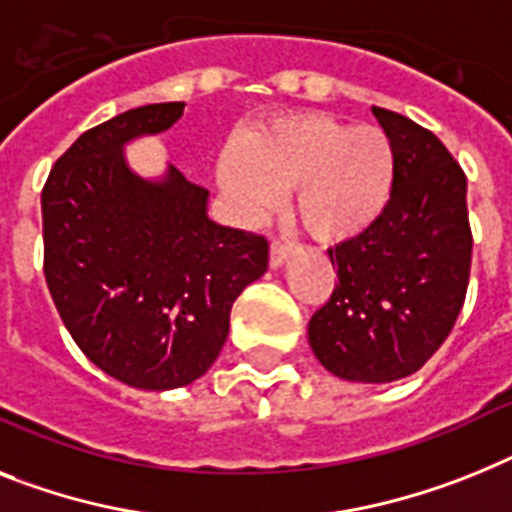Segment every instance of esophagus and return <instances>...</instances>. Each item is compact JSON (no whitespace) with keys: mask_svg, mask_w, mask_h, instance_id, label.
<instances>
[{"mask_svg":"<svg viewBox=\"0 0 512 512\" xmlns=\"http://www.w3.org/2000/svg\"><path fill=\"white\" fill-rule=\"evenodd\" d=\"M291 249H294V244H291V242H283V239H273V242H270V265H273V268L283 265V260L291 255Z\"/></svg>","mask_w":512,"mask_h":512,"instance_id":"34e87169","label":"esophagus"}]
</instances>
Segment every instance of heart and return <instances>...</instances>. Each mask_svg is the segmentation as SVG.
<instances>
[{
  "label": "heart",
  "mask_w": 512,
  "mask_h": 512,
  "mask_svg": "<svg viewBox=\"0 0 512 512\" xmlns=\"http://www.w3.org/2000/svg\"><path fill=\"white\" fill-rule=\"evenodd\" d=\"M393 179L395 153L385 132L322 114L281 119L218 158V184L249 218L299 186L296 213L322 242L349 239L375 223Z\"/></svg>",
  "instance_id": "obj_1"
}]
</instances>
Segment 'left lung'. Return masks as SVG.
Listing matches in <instances>:
<instances>
[{"mask_svg": "<svg viewBox=\"0 0 512 512\" xmlns=\"http://www.w3.org/2000/svg\"><path fill=\"white\" fill-rule=\"evenodd\" d=\"M372 114L395 153L393 192L375 223L328 249L338 276L309 320V346L343 380L414 375L450 336L471 276L466 174L403 114Z\"/></svg>", "mask_w": 512, "mask_h": 512, "instance_id": "1", "label": "left lung"}]
</instances>
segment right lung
I'll return each mask as SVG.
<instances>
[{"instance_id":"add662e5","label":"right lung","mask_w":512,"mask_h":512,"mask_svg":"<svg viewBox=\"0 0 512 512\" xmlns=\"http://www.w3.org/2000/svg\"><path fill=\"white\" fill-rule=\"evenodd\" d=\"M184 103H150L83 132L41 192L44 276L90 362L140 390L205 375L229 336L234 299L268 270V239L205 216L208 190L171 166L127 169L122 145L169 130Z\"/></svg>"}]
</instances>
